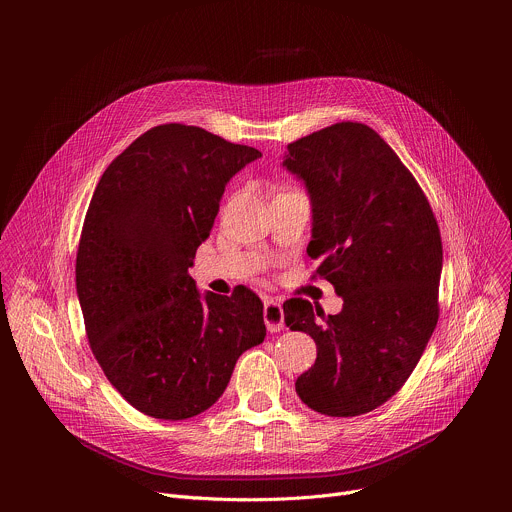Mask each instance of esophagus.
<instances>
[{"mask_svg":"<svg viewBox=\"0 0 512 512\" xmlns=\"http://www.w3.org/2000/svg\"><path fill=\"white\" fill-rule=\"evenodd\" d=\"M263 320H265V326L269 332H279L283 330L285 322H283V308L281 304L269 300L265 302V308H263Z\"/></svg>","mask_w":512,"mask_h":512,"instance_id":"obj_1","label":"esophagus"}]
</instances>
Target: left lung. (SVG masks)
Masks as SVG:
<instances>
[{
  "label": "left lung",
  "instance_id": "obj_1",
  "mask_svg": "<svg viewBox=\"0 0 512 512\" xmlns=\"http://www.w3.org/2000/svg\"><path fill=\"white\" fill-rule=\"evenodd\" d=\"M283 168L308 190V255L342 298L334 316L302 298L283 304L289 330L310 334L318 348L296 391L330 417L369 413L403 387L437 324L440 229L413 174L362 123L289 143Z\"/></svg>",
  "mask_w": 512,
  "mask_h": 512
}]
</instances>
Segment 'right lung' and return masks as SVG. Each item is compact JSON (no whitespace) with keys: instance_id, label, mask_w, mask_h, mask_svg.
Returning <instances> with one entry per match:
<instances>
[{"instance_id":"right-lung-1","label":"right lung","mask_w":512,"mask_h":512,"mask_svg":"<svg viewBox=\"0 0 512 512\" xmlns=\"http://www.w3.org/2000/svg\"><path fill=\"white\" fill-rule=\"evenodd\" d=\"M261 158L202 127L139 135L103 172L77 253V294L91 350L137 411L188 419L221 397L239 356L265 338L247 287L200 294L188 269L227 182Z\"/></svg>"}]
</instances>
